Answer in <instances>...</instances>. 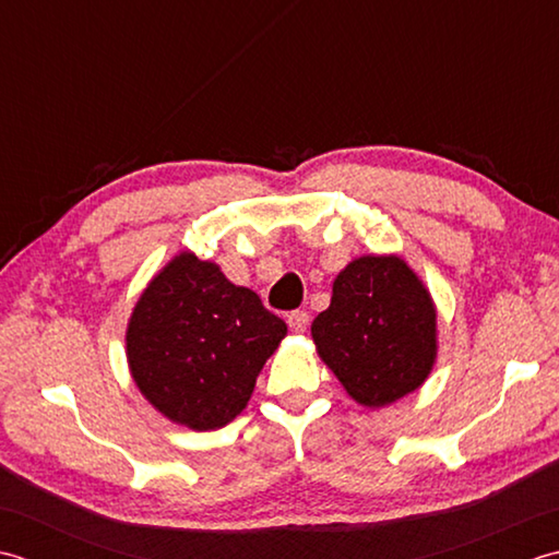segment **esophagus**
Instances as JSON below:
<instances>
[{
  "label": "esophagus",
  "instance_id": "1",
  "mask_svg": "<svg viewBox=\"0 0 559 559\" xmlns=\"http://www.w3.org/2000/svg\"><path fill=\"white\" fill-rule=\"evenodd\" d=\"M287 323L292 328V333H306V328H309V313L306 311H292Z\"/></svg>",
  "mask_w": 559,
  "mask_h": 559
}]
</instances>
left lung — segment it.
<instances>
[{"label":"left lung","mask_w":559,"mask_h":559,"mask_svg":"<svg viewBox=\"0 0 559 559\" xmlns=\"http://www.w3.org/2000/svg\"><path fill=\"white\" fill-rule=\"evenodd\" d=\"M311 337L352 401L385 407L417 391L435 369L437 306L401 255H361L340 270Z\"/></svg>","instance_id":"1"}]
</instances>
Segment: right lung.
I'll return each mask as SVG.
<instances>
[{
	"mask_svg": "<svg viewBox=\"0 0 559 559\" xmlns=\"http://www.w3.org/2000/svg\"><path fill=\"white\" fill-rule=\"evenodd\" d=\"M284 335L287 323L253 289L183 250L136 299L124 355L154 409L192 431H212L243 413Z\"/></svg>",
	"mask_w": 559,
	"mask_h": 559,
	"instance_id": "add662e5",
	"label": "right lung"
}]
</instances>
